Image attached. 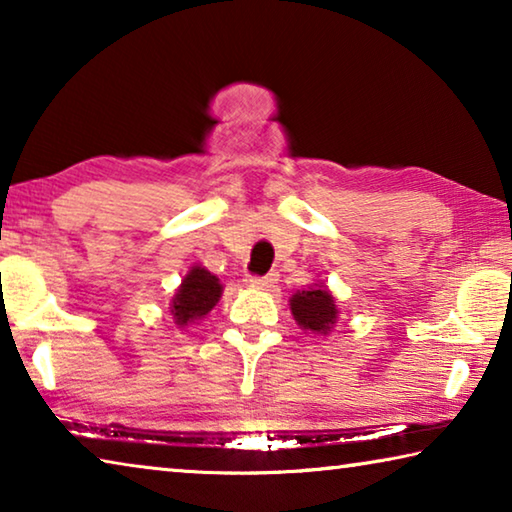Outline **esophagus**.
<instances>
[{
    "mask_svg": "<svg viewBox=\"0 0 512 512\" xmlns=\"http://www.w3.org/2000/svg\"><path fill=\"white\" fill-rule=\"evenodd\" d=\"M248 287L253 289H262V291H275L277 289V275L275 273H268L264 277H257V275H250L246 280Z\"/></svg>",
    "mask_w": 512,
    "mask_h": 512,
    "instance_id": "obj_1",
    "label": "esophagus"
}]
</instances>
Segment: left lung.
<instances>
[{"instance_id": "obj_1", "label": "left lung", "mask_w": 512, "mask_h": 512, "mask_svg": "<svg viewBox=\"0 0 512 512\" xmlns=\"http://www.w3.org/2000/svg\"><path fill=\"white\" fill-rule=\"evenodd\" d=\"M291 314L296 318V323L305 329V332L314 334H329L339 316V309L334 305L332 293L323 282L316 284L307 291H298L296 296L289 300Z\"/></svg>"}]
</instances>
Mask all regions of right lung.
<instances>
[{
  "label": "right lung",
  "mask_w": 512,
  "mask_h": 512,
  "mask_svg": "<svg viewBox=\"0 0 512 512\" xmlns=\"http://www.w3.org/2000/svg\"><path fill=\"white\" fill-rule=\"evenodd\" d=\"M223 293L219 277L212 275L203 266H192V271L185 275L176 296L171 300V316L178 327L205 318L214 309Z\"/></svg>",
  "instance_id": "add662e5"
}]
</instances>
